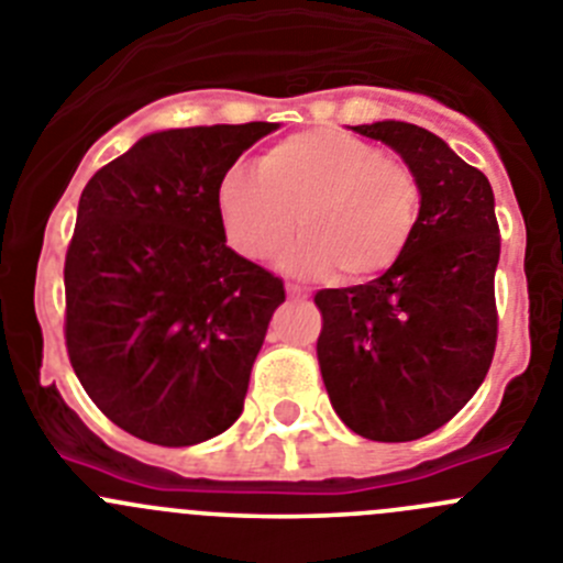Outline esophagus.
I'll return each mask as SVG.
<instances>
[{
  "label": "esophagus",
  "mask_w": 563,
  "mask_h": 563,
  "mask_svg": "<svg viewBox=\"0 0 563 563\" xmlns=\"http://www.w3.org/2000/svg\"><path fill=\"white\" fill-rule=\"evenodd\" d=\"M286 294L291 299H308V288L297 286V283H286Z\"/></svg>",
  "instance_id": "obj_1"
}]
</instances>
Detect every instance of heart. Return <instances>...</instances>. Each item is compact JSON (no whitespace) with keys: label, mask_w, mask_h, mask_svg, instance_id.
<instances>
[{"label":"heart","mask_w":563,"mask_h":563,"mask_svg":"<svg viewBox=\"0 0 563 563\" xmlns=\"http://www.w3.org/2000/svg\"><path fill=\"white\" fill-rule=\"evenodd\" d=\"M217 210L230 246L250 261L280 255L297 224L302 241L288 255L294 272L369 283L411 246L422 183L380 146L317 128L269 146L257 157V175L230 169L219 180Z\"/></svg>","instance_id":"1"}]
</instances>
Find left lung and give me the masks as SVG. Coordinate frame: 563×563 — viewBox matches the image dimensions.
Instances as JSON below:
<instances>
[{
    "mask_svg": "<svg viewBox=\"0 0 563 563\" xmlns=\"http://www.w3.org/2000/svg\"><path fill=\"white\" fill-rule=\"evenodd\" d=\"M353 130L400 152L422 183V210L394 269L364 286L317 291V358L346 428L372 441H413L472 400L495 358V194L481 169L424 128Z\"/></svg>",
    "mask_w": 563,
    "mask_h": 563,
    "instance_id": "obj_1",
    "label": "left lung"
}]
</instances>
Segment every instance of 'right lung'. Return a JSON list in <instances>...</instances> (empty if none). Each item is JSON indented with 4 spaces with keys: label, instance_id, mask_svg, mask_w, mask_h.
I'll return each instance as SVG.
<instances>
[{
    "label": "right lung",
    "instance_id": "obj_1",
    "mask_svg": "<svg viewBox=\"0 0 563 563\" xmlns=\"http://www.w3.org/2000/svg\"><path fill=\"white\" fill-rule=\"evenodd\" d=\"M272 122L144 135L82 188L66 250V353L99 411L188 448L244 411L280 277L235 255L219 180Z\"/></svg>",
    "mask_w": 563,
    "mask_h": 563
}]
</instances>
